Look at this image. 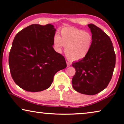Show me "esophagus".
<instances>
[{
    "label": "esophagus",
    "instance_id": "obj_1",
    "mask_svg": "<svg viewBox=\"0 0 124 124\" xmlns=\"http://www.w3.org/2000/svg\"><path fill=\"white\" fill-rule=\"evenodd\" d=\"M70 62H67V67H69V66L70 65Z\"/></svg>",
    "mask_w": 124,
    "mask_h": 124
}]
</instances>
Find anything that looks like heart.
I'll list each match as a JSON object with an SVG mask.
<instances>
[{
  "label": "heart",
  "mask_w": 124,
  "mask_h": 124,
  "mask_svg": "<svg viewBox=\"0 0 124 124\" xmlns=\"http://www.w3.org/2000/svg\"><path fill=\"white\" fill-rule=\"evenodd\" d=\"M54 45L60 52L65 47L66 56L70 61H77L85 57L90 50L93 37L90 33L73 28H64L61 31V37H54Z\"/></svg>",
  "instance_id": "b5f03b06"
}]
</instances>
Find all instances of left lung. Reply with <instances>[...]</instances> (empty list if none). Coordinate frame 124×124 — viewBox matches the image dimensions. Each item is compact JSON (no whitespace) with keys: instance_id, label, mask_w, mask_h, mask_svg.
Here are the masks:
<instances>
[{"instance_id":"8db88e82","label":"left lung","mask_w":124,"mask_h":124,"mask_svg":"<svg viewBox=\"0 0 124 124\" xmlns=\"http://www.w3.org/2000/svg\"><path fill=\"white\" fill-rule=\"evenodd\" d=\"M88 26L92 33V46L85 57L72 63L76 74L72 82L76 91L91 95L107 87L112 77L116 55L109 36L94 24Z\"/></svg>"}]
</instances>
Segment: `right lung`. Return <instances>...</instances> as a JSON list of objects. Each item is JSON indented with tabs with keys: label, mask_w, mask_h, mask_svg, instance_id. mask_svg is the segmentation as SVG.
Listing matches in <instances>:
<instances>
[{
	"label": "right lung",
	"mask_w": 124,
	"mask_h": 124,
	"mask_svg": "<svg viewBox=\"0 0 124 124\" xmlns=\"http://www.w3.org/2000/svg\"><path fill=\"white\" fill-rule=\"evenodd\" d=\"M56 29L51 24H32L17 34L9 54L15 82L25 90L48 89L56 73L67 67L65 59L53 46Z\"/></svg>",
	"instance_id": "obj_1"
}]
</instances>
